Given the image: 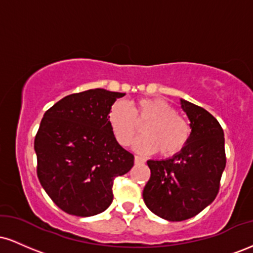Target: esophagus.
<instances>
[{
  "mask_svg": "<svg viewBox=\"0 0 253 253\" xmlns=\"http://www.w3.org/2000/svg\"><path fill=\"white\" fill-rule=\"evenodd\" d=\"M134 163L135 164H143V163H145V158H143V157H140V156H135Z\"/></svg>",
  "mask_w": 253,
  "mask_h": 253,
  "instance_id": "obj_1",
  "label": "esophagus"
}]
</instances>
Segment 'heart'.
Here are the masks:
<instances>
[{"instance_id": "obj_1", "label": "heart", "mask_w": 253, "mask_h": 253, "mask_svg": "<svg viewBox=\"0 0 253 253\" xmlns=\"http://www.w3.org/2000/svg\"><path fill=\"white\" fill-rule=\"evenodd\" d=\"M107 121L120 145L127 146L144 124L143 133L135 140V150L150 153L158 150L162 156L177 155L190 138V126L176 109L162 98H140L127 104L119 101L110 107Z\"/></svg>"}]
</instances>
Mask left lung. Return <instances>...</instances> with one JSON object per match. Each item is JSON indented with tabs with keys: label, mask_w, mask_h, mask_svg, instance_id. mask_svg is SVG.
<instances>
[{
	"label": "left lung",
	"mask_w": 253,
	"mask_h": 253,
	"mask_svg": "<svg viewBox=\"0 0 253 253\" xmlns=\"http://www.w3.org/2000/svg\"><path fill=\"white\" fill-rule=\"evenodd\" d=\"M190 120V138L171 158L147 161L151 177L143 197L147 208L169 221L197 215L214 201L226 167L225 138L217 120L202 107L181 100Z\"/></svg>",
	"instance_id": "1"
}]
</instances>
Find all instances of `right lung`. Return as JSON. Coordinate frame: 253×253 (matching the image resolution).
Returning <instances> with one entry per match:
<instances>
[{
	"label": "right lung",
	"instance_id": "1",
	"mask_svg": "<svg viewBox=\"0 0 253 253\" xmlns=\"http://www.w3.org/2000/svg\"><path fill=\"white\" fill-rule=\"evenodd\" d=\"M124 92L90 89L46 110L34 139L40 184L60 210L76 216L102 213L113 183L132 169L134 156L118 143L107 117Z\"/></svg>",
	"mask_w": 253,
	"mask_h": 253
}]
</instances>
